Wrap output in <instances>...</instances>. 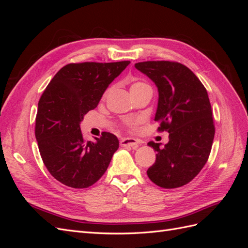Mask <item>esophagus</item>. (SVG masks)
Listing matches in <instances>:
<instances>
[{
    "instance_id": "1",
    "label": "esophagus",
    "mask_w": 248,
    "mask_h": 248,
    "mask_svg": "<svg viewBox=\"0 0 248 248\" xmlns=\"http://www.w3.org/2000/svg\"><path fill=\"white\" fill-rule=\"evenodd\" d=\"M120 145L121 147H131V148H138L139 147V142L137 140L131 139V138H125L120 140Z\"/></svg>"
}]
</instances>
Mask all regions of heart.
I'll return each mask as SVG.
<instances>
[{"mask_svg":"<svg viewBox=\"0 0 248 248\" xmlns=\"http://www.w3.org/2000/svg\"><path fill=\"white\" fill-rule=\"evenodd\" d=\"M108 91H107L104 93V96H107ZM130 92L132 94V96H137L140 93H144V92H151L152 93V89L150 87V85L148 82H146L145 80H141V79H136V80H132L131 84H130ZM132 121L127 122V124H131Z\"/></svg>","mask_w":248,"mask_h":248,"instance_id":"b5f03b06","label":"heart"}]
</instances>
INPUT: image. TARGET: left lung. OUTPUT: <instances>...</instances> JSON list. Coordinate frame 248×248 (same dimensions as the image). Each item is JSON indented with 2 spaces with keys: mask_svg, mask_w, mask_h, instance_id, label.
I'll use <instances>...</instances> for the list:
<instances>
[{
  "mask_svg": "<svg viewBox=\"0 0 248 248\" xmlns=\"http://www.w3.org/2000/svg\"><path fill=\"white\" fill-rule=\"evenodd\" d=\"M136 68L158 88L157 130L169 132L163 148L158 142H148L157 154L147 175L162 188H178L198 176L211 152L215 126L207 90L181 63L147 61L137 63Z\"/></svg>",
  "mask_w": 248,
  "mask_h": 248,
  "instance_id": "1",
  "label": "left lung"
}]
</instances>
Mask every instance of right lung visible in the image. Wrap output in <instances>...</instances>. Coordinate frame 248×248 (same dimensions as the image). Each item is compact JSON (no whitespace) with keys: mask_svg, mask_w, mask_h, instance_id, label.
<instances>
[{"mask_svg":"<svg viewBox=\"0 0 248 248\" xmlns=\"http://www.w3.org/2000/svg\"><path fill=\"white\" fill-rule=\"evenodd\" d=\"M129 61L70 63L60 69L38 102L35 136L49 174L72 188H88L103 176L119 148L115 134L85 140L80 122L98 106L110 82Z\"/></svg>","mask_w":248,"mask_h":248,"instance_id":"obj_1","label":"right lung"}]
</instances>
